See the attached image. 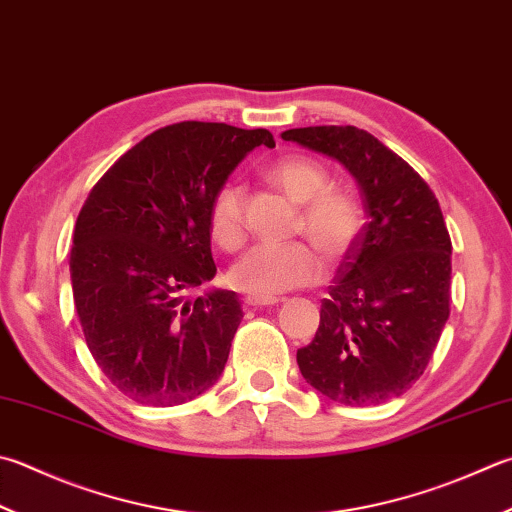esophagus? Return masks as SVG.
I'll return each mask as SVG.
<instances>
[{"mask_svg":"<svg viewBox=\"0 0 512 512\" xmlns=\"http://www.w3.org/2000/svg\"><path fill=\"white\" fill-rule=\"evenodd\" d=\"M276 303H278L276 296H256V294L245 296L247 307H269V305H276Z\"/></svg>","mask_w":512,"mask_h":512,"instance_id":"esophagus-1","label":"esophagus"}]
</instances>
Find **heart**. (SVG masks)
I'll return each instance as SVG.
<instances>
[{"label":"heart","instance_id":"heart-1","mask_svg":"<svg viewBox=\"0 0 512 512\" xmlns=\"http://www.w3.org/2000/svg\"><path fill=\"white\" fill-rule=\"evenodd\" d=\"M267 180L301 205L303 231L327 254H339L350 245L359 229V211L354 202L330 191L325 169L310 158H283L267 169ZM209 227L216 243L238 249L245 240L243 189L225 185L211 200ZM321 274V258L303 240L292 243H263L231 267L229 278L238 289L256 296H274L287 289L303 287Z\"/></svg>","mask_w":512,"mask_h":512}]
</instances>
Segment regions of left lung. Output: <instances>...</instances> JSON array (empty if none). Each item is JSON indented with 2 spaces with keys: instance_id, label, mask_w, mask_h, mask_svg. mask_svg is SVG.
Instances as JSON below:
<instances>
[{
  "instance_id": "obj_1",
  "label": "left lung",
  "mask_w": 512,
  "mask_h": 512,
  "mask_svg": "<svg viewBox=\"0 0 512 512\" xmlns=\"http://www.w3.org/2000/svg\"><path fill=\"white\" fill-rule=\"evenodd\" d=\"M281 138L339 162L368 214L327 287L314 341L296 352L298 368L330 401L379 406L412 388L450 316L452 243L439 202L368 131L305 127Z\"/></svg>"
}]
</instances>
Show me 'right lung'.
<instances>
[{
    "label": "right lung",
    "mask_w": 512,
    "mask_h": 512,
    "mask_svg": "<svg viewBox=\"0 0 512 512\" xmlns=\"http://www.w3.org/2000/svg\"><path fill=\"white\" fill-rule=\"evenodd\" d=\"M265 129L180 122L129 149L77 216L71 283L86 345L106 379L153 408L200 397L225 370L238 294L189 289L216 276L209 209Z\"/></svg>",
    "instance_id": "right-lung-1"
}]
</instances>
